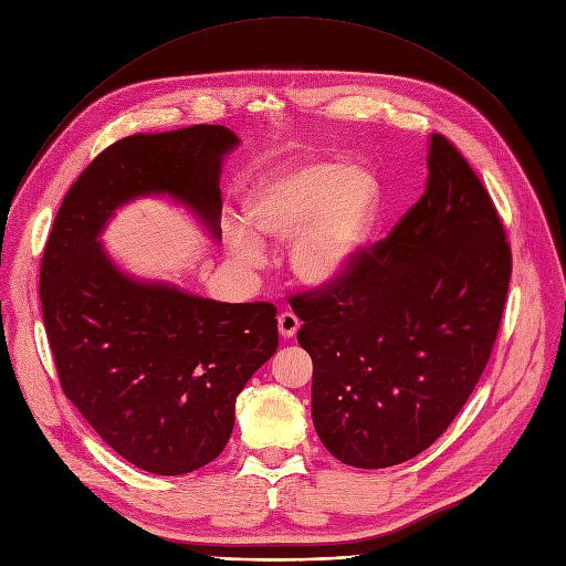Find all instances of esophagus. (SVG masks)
Wrapping results in <instances>:
<instances>
[{
    "label": "esophagus",
    "mask_w": 566,
    "mask_h": 566,
    "mask_svg": "<svg viewBox=\"0 0 566 566\" xmlns=\"http://www.w3.org/2000/svg\"><path fill=\"white\" fill-rule=\"evenodd\" d=\"M298 326H301V322H298V317L294 315V313H281L279 315V333L283 335V337H294L296 335V331H298Z\"/></svg>",
    "instance_id": "obj_1"
}]
</instances>
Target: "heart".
<instances>
[{
	"instance_id": "1",
	"label": "heart",
	"mask_w": 566,
	"mask_h": 566,
	"mask_svg": "<svg viewBox=\"0 0 566 566\" xmlns=\"http://www.w3.org/2000/svg\"><path fill=\"white\" fill-rule=\"evenodd\" d=\"M380 199V184L369 169L313 160L260 181L244 199V222L255 235L274 242L296 232L290 247L294 276L308 285H328L365 249ZM229 249L249 270L263 263V247L244 231L229 233Z\"/></svg>"
}]
</instances>
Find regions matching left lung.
<instances>
[{"label": "left lung", "mask_w": 566, "mask_h": 566, "mask_svg": "<svg viewBox=\"0 0 566 566\" xmlns=\"http://www.w3.org/2000/svg\"><path fill=\"white\" fill-rule=\"evenodd\" d=\"M421 199L339 279L290 296L313 358V423L344 464L382 469L426 451L483 376L512 251L494 201L442 134Z\"/></svg>", "instance_id": "8db88e82"}]
</instances>
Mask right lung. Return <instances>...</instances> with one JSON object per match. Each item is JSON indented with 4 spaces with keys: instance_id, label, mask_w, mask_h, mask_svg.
<instances>
[{
    "instance_id": "1",
    "label": "right lung",
    "mask_w": 566,
    "mask_h": 566,
    "mask_svg": "<svg viewBox=\"0 0 566 566\" xmlns=\"http://www.w3.org/2000/svg\"><path fill=\"white\" fill-rule=\"evenodd\" d=\"M238 143L220 124L113 143L67 190L42 253V319L63 392L149 473H190L224 451L238 395L279 349L276 306L136 281L97 238L115 208L145 195L188 203L220 238L222 158Z\"/></svg>"
}]
</instances>
